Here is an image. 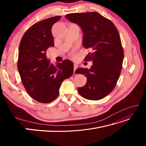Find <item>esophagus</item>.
I'll use <instances>...</instances> for the list:
<instances>
[{
    "label": "esophagus",
    "instance_id": "esophagus-1",
    "mask_svg": "<svg viewBox=\"0 0 146 146\" xmlns=\"http://www.w3.org/2000/svg\"><path fill=\"white\" fill-rule=\"evenodd\" d=\"M78 68V65L77 64H74V72L75 73L76 69Z\"/></svg>",
    "mask_w": 146,
    "mask_h": 146
}]
</instances>
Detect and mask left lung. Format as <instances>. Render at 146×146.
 <instances>
[{"instance_id":"obj_1","label":"left lung","mask_w":146,"mask_h":146,"mask_svg":"<svg viewBox=\"0 0 146 146\" xmlns=\"http://www.w3.org/2000/svg\"><path fill=\"white\" fill-rule=\"evenodd\" d=\"M65 17L81 28L83 46L92 50L85 58L92 61L91 68L76 70L87 77L78 92L88 100L103 99L115 87L122 68L123 50L118 31L111 21L97 12L71 13Z\"/></svg>"}]
</instances>
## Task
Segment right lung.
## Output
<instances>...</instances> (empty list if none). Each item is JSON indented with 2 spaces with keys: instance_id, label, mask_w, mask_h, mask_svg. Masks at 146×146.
<instances>
[{
  "instance_id": "1",
  "label": "right lung",
  "mask_w": 146,
  "mask_h": 146,
  "mask_svg": "<svg viewBox=\"0 0 146 146\" xmlns=\"http://www.w3.org/2000/svg\"><path fill=\"white\" fill-rule=\"evenodd\" d=\"M61 17H52L35 24L26 31L19 44L17 69L22 82L28 94L41 103L55 100L61 83L74 72L71 61L54 65L46 56L47 48L54 46L52 27Z\"/></svg>"
}]
</instances>
